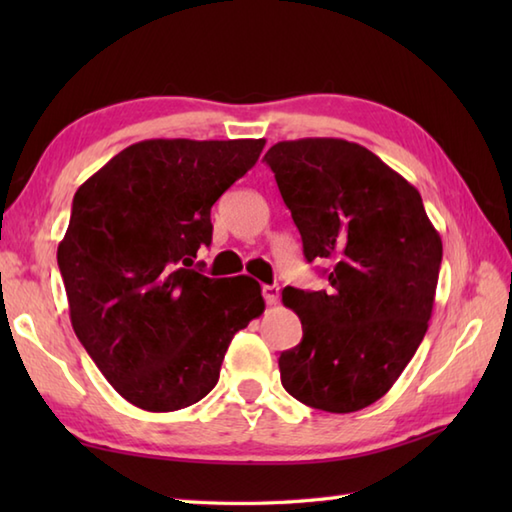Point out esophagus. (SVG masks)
Wrapping results in <instances>:
<instances>
[{
  "label": "esophagus",
  "instance_id": "esophagus-1",
  "mask_svg": "<svg viewBox=\"0 0 512 512\" xmlns=\"http://www.w3.org/2000/svg\"><path fill=\"white\" fill-rule=\"evenodd\" d=\"M262 295H264V301L268 303V306H275L279 299V286H264Z\"/></svg>",
  "mask_w": 512,
  "mask_h": 512
}]
</instances>
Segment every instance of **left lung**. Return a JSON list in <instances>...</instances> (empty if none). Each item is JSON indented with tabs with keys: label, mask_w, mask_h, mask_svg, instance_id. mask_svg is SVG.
<instances>
[{
	"label": "left lung",
	"mask_w": 512,
	"mask_h": 512,
	"mask_svg": "<svg viewBox=\"0 0 512 512\" xmlns=\"http://www.w3.org/2000/svg\"><path fill=\"white\" fill-rule=\"evenodd\" d=\"M264 160L303 255L334 264L328 290L284 288L303 339L279 356L281 385L314 409H365L396 383L429 328L442 239L418 189L361 145L284 140Z\"/></svg>",
	"instance_id": "left-lung-1"
}]
</instances>
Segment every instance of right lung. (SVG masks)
<instances>
[{
    "label": "right lung",
    "mask_w": 512,
    "mask_h": 512,
    "mask_svg": "<svg viewBox=\"0 0 512 512\" xmlns=\"http://www.w3.org/2000/svg\"><path fill=\"white\" fill-rule=\"evenodd\" d=\"M264 145L143 140L74 193L57 250L72 328L107 383L140 409L202 400L235 332L264 312L255 279L193 268L198 248L211 244V206Z\"/></svg>",
    "instance_id": "right-lung-1"
}]
</instances>
